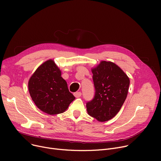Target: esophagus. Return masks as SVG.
Wrapping results in <instances>:
<instances>
[{
	"label": "esophagus",
	"mask_w": 161,
	"mask_h": 161,
	"mask_svg": "<svg viewBox=\"0 0 161 161\" xmlns=\"http://www.w3.org/2000/svg\"><path fill=\"white\" fill-rule=\"evenodd\" d=\"M74 95L76 97V98H79L81 96V92H75L74 93Z\"/></svg>",
	"instance_id": "1"
}]
</instances>
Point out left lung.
Listing matches in <instances>:
<instances>
[{
	"label": "left lung",
	"mask_w": 161,
	"mask_h": 161,
	"mask_svg": "<svg viewBox=\"0 0 161 161\" xmlns=\"http://www.w3.org/2000/svg\"><path fill=\"white\" fill-rule=\"evenodd\" d=\"M95 93L86 103L88 114L103 122L119 112L128 94L130 80L120 68L112 62L101 61L92 69Z\"/></svg>",
	"instance_id": "left-lung-1"
}]
</instances>
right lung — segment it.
I'll return each mask as SVG.
<instances>
[{"label": "right lung", "instance_id": "1", "mask_svg": "<svg viewBox=\"0 0 161 161\" xmlns=\"http://www.w3.org/2000/svg\"><path fill=\"white\" fill-rule=\"evenodd\" d=\"M28 86L33 102L49 115L64 112L75 99L61 77V70L52 60L38 68L31 77Z\"/></svg>", "mask_w": 161, "mask_h": 161}]
</instances>
